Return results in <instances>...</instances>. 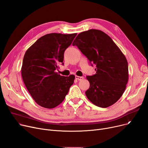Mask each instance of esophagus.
I'll use <instances>...</instances> for the list:
<instances>
[{
  "label": "esophagus",
  "instance_id": "obj_1",
  "mask_svg": "<svg viewBox=\"0 0 148 148\" xmlns=\"http://www.w3.org/2000/svg\"><path fill=\"white\" fill-rule=\"evenodd\" d=\"M75 79L78 80H82L83 79V77H80V76H78V75H75Z\"/></svg>",
  "mask_w": 148,
  "mask_h": 148
}]
</instances>
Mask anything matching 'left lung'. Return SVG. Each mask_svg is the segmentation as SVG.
<instances>
[{"label": "left lung", "instance_id": "1", "mask_svg": "<svg viewBox=\"0 0 148 148\" xmlns=\"http://www.w3.org/2000/svg\"><path fill=\"white\" fill-rule=\"evenodd\" d=\"M73 45L96 65V73L86 77L90 83L85 92L88 100L104 108L116 103L124 93L129 78L127 62L120 48L104 32L94 29L79 34Z\"/></svg>", "mask_w": 148, "mask_h": 148}]
</instances>
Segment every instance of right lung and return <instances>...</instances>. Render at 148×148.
Wrapping results in <instances>:
<instances>
[{
    "instance_id": "1",
    "label": "right lung",
    "mask_w": 148,
    "mask_h": 148,
    "mask_svg": "<svg viewBox=\"0 0 148 148\" xmlns=\"http://www.w3.org/2000/svg\"><path fill=\"white\" fill-rule=\"evenodd\" d=\"M76 35L46 34L24 55L21 68L23 81L31 97L42 107L52 109L60 105L73 84L74 75L62 76L56 70L58 64L63 63L64 52Z\"/></svg>"
}]
</instances>
